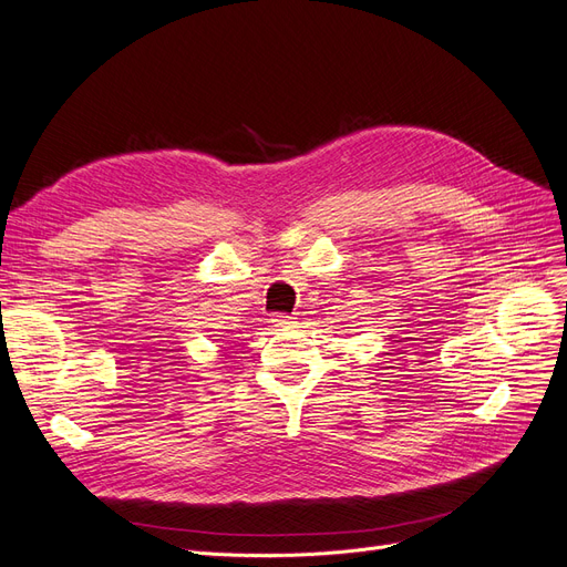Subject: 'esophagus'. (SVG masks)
I'll list each match as a JSON object with an SVG mask.
<instances>
[{
	"instance_id": "34e87169",
	"label": "esophagus",
	"mask_w": 567,
	"mask_h": 567,
	"mask_svg": "<svg viewBox=\"0 0 567 567\" xmlns=\"http://www.w3.org/2000/svg\"><path fill=\"white\" fill-rule=\"evenodd\" d=\"M295 320L297 318L285 316V312H276V316H272V324H276V327H291V324H295Z\"/></svg>"
}]
</instances>
